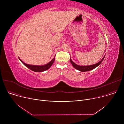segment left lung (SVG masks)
Segmentation results:
<instances>
[{"label": "left lung", "instance_id": "left-lung-1", "mask_svg": "<svg viewBox=\"0 0 124 124\" xmlns=\"http://www.w3.org/2000/svg\"><path fill=\"white\" fill-rule=\"evenodd\" d=\"M105 55L102 57V58L101 59V60L100 61H99V62H98L96 64H93V65H87V66H80V65H77V64H76L75 63H74L72 59L70 58V62L71 63L72 65L73 66V67L77 70H79L80 72H87V71H89V70H92L93 69H94L95 68H96V67H97L103 61V60L104 58Z\"/></svg>", "mask_w": 124, "mask_h": 124}]
</instances>
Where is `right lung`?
I'll list each match as a JSON object with an SVG mask.
<instances>
[{"label": "right lung", "mask_w": 124, "mask_h": 124, "mask_svg": "<svg viewBox=\"0 0 124 124\" xmlns=\"http://www.w3.org/2000/svg\"><path fill=\"white\" fill-rule=\"evenodd\" d=\"M18 58L24 65H25L27 68H28L30 70L35 72H42L48 70L52 66V65L53 64V63H54L55 60V56H54V58H53L49 62H48L46 64H45L44 65H29V64H26L24 62H23L19 57Z\"/></svg>", "instance_id": "1"}]
</instances>
